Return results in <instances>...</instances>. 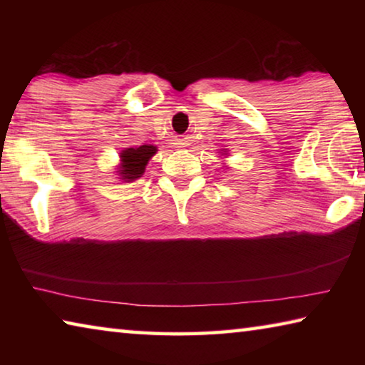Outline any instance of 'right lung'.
Returning a JSON list of instances; mask_svg holds the SVG:
<instances>
[{
	"label": "right lung",
	"mask_w": 365,
	"mask_h": 365,
	"mask_svg": "<svg viewBox=\"0 0 365 365\" xmlns=\"http://www.w3.org/2000/svg\"><path fill=\"white\" fill-rule=\"evenodd\" d=\"M156 151V146L151 145L127 148L125 151H122V168L119 174L122 175L123 180H135V178L143 175L148 160L154 156Z\"/></svg>",
	"instance_id": "add662e5"
}]
</instances>
